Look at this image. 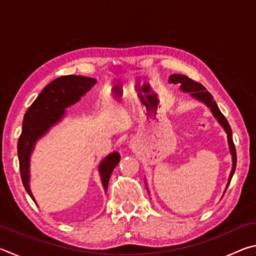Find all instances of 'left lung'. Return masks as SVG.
Segmentation results:
<instances>
[{
    "instance_id": "1",
    "label": "left lung",
    "mask_w": 256,
    "mask_h": 256,
    "mask_svg": "<svg viewBox=\"0 0 256 256\" xmlns=\"http://www.w3.org/2000/svg\"><path fill=\"white\" fill-rule=\"evenodd\" d=\"M168 81H170V84H180L182 92H188L190 96H192L193 98L198 99V100H200L201 102L206 104V105L210 108V110L212 112V114H214V118H216V120H218L219 124L222 125L224 131H226L229 150H230V154H232V172H230V175H229L228 183H227V186H226V190H227L228 185L232 180V177L234 175V172H235L236 162H237L236 149H235V144H234V142H232L230 125H229L228 120L222 115V112H220V110L218 108V105H216V102L214 100V97H212V94L209 92H206V89L201 84H198V82H196L194 80L190 79V78H188L186 76H183V74H172L170 76V79H168ZM226 190H224V192H226Z\"/></svg>"
}]
</instances>
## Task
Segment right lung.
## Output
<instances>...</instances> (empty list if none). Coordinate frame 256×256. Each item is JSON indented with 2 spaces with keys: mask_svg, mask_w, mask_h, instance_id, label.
Masks as SVG:
<instances>
[{
  "mask_svg": "<svg viewBox=\"0 0 256 256\" xmlns=\"http://www.w3.org/2000/svg\"><path fill=\"white\" fill-rule=\"evenodd\" d=\"M97 80L84 76H60L47 84L38 94L32 106L26 112L22 132L18 141V157L21 180L26 190L34 198L29 186L30 156L34 144L53 125L58 124L66 116V108L78 102L82 96L96 84ZM120 160L118 152H112L99 164V174L105 190L114 168Z\"/></svg>",
  "mask_w": 256,
  "mask_h": 256,
  "instance_id": "obj_1",
  "label": "right lung"
}]
</instances>
